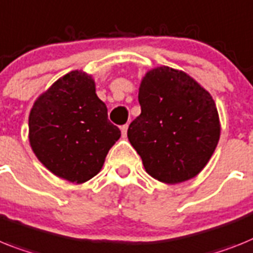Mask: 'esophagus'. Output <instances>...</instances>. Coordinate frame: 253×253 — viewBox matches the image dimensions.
I'll return each mask as SVG.
<instances>
[{
	"label": "esophagus",
	"instance_id": "obj_1",
	"mask_svg": "<svg viewBox=\"0 0 253 253\" xmlns=\"http://www.w3.org/2000/svg\"><path fill=\"white\" fill-rule=\"evenodd\" d=\"M127 128H128V125H123V126H121V132H122L123 137H126Z\"/></svg>",
	"mask_w": 253,
	"mask_h": 253
}]
</instances>
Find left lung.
<instances>
[{
	"mask_svg": "<svg viewBox=\"0 0 253 253\" xmlns=\"http://www.w3.org/2000/svg\"><path fill=\"white\" fill-rule=\"evenodd\" d=\"M141 113L127 137L144 169L165 184L198 175L220 139V118L209 91L185 72L162 67L145 73L139 87Z\"/></svg>",
	"mask_w": 253,
	"mask_h": 253,
	"instance_id": "8db88e82",
	"label": "left lung"
}]
</instances>
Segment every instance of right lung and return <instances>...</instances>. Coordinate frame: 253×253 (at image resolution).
Listing matches in <instances>:
<instances>
[{"instance_id":"1","label":"right lung","mask_w":253,"mask_h":253,"mask_svg":"<svg viewBox=\"0 0 253 253\" xmlns=\"http://www.w3.org/2000/svg\"><path fill=\"white\" fill-rule=\"evenodd\" d=\"M29 144L50 172L76 184L100 172L105 157L121 137L97 97L95 81L72 71L36 99L29 113Z\"/></svg>"}]
</instances>
